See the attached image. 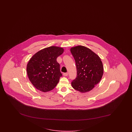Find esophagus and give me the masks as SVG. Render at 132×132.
I'll return each mask as SVG.
<instances>
[{
  "instance_id": "34e87169",
  "label": "esophagus",
  "mask_w": 132,
  "mask_h": 132,
  "mask_svg": "<svg viewBox=\"0 0 132 132\" xmlns=\"http://www.w3.org/2000/svg\"><path fill=\"white\" fill-rule=\"evenodd\" d=\"M63 76H68V72H66V73H63Z\"/></svg>"
}]
</instances>
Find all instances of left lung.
Masks as SVG:
<instances>
[{"mask_svg": "<svg viewBox=\"0 0 132 132\" xmlns=\"http://www.w3.org/2000/svg\"><path fill=\"white\" fill-rule=\"evenodd\" d=\"M70 51L75 60L77 70V76L72 81V87L81 93L88 92L103 77V63L99 56L84 46L72 47Z\"/></svg>", "mask_w": 132, "mask_h": 132, "instance_id": "left-lung-1", "label": "left lung"}]
</instances>
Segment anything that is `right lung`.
<instances>
[{"label":"right lung","instance_id":"right-lung-1","mask_svg":"<svg viewBox=\"0 0 132 132\" xmlns=\"http://www.w3.org/2000/svg\"><path fill=\"white\" fill-rule=\"evenodd\" d=\"M63 52V48L52 46L37 52L28 61V76L37 89L47 92L55 88L62 76L56 59Z\"/></svg>","mask_w":132,"mask_h":132}]
</instances>
